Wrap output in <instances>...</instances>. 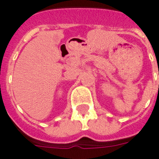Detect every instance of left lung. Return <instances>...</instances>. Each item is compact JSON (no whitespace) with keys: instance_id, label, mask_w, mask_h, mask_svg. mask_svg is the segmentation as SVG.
I'll use <instances>...</instances> for the list:
<instances>
[{"instance_id":"left-lung-1","label":"left lung","mask_w":159,"mask_h":159,"mask_svg":"<svg viewBox=\"0 0 159 159\" xmlns=\"http://www.w3.org/2000/svg\"><path fill=\"white\" fill-rule=\"evenodd\" d=\"M158 75H159V71H158Z\"/></svg>"}]
</instances>
